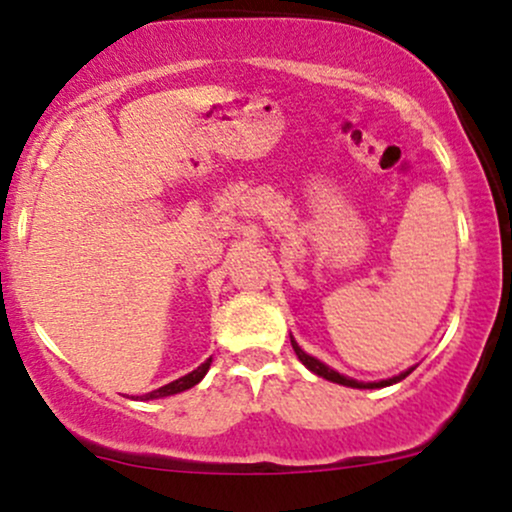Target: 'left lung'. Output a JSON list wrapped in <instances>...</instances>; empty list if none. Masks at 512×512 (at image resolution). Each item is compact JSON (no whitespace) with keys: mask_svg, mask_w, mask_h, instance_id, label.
I'll return each mask as SVG.
<instances>
[{"mask_svg":"<svg viewBox=\"0 0 512 512\" xmlns=\"http://www.w3.org/2000/svg\"><path fill=\"white\" fill-rule=\"evenodd\" d=\"M291 347H294L296 357H299L301 362L306 364V367L311 369L313 374L323 376V379L333 381V384L352 386V389H384V386H391V384H396V381L406 379V376L411 374V369H406V372H401V374H398V376H391V379H384V381H372V384H364V381H355V379H350V376H342L340 372H335V369H330L328 364H323V362H320V359L311 357V355H306V352H303L301 347H299V342H296L294 338H291Z\"/></svg>","mask_w":512,"mask_h":512,"instance_id":"8db88e82","label":"left lung"}]
</instances>
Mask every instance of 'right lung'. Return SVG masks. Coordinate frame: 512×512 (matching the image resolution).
Masks as SVG:
<instances>
[{
    "label": "right lung",
    "mask_w": 512,
    "mask_h": 512,
    "mask_svg": "<svg viewBox=\"0 0 512 512\" xmlns=\"http://www.w3.org/2000/svg\"><path fill=\"white\" fill-rule=\"evenodd\" d=\"M209 367H211V357L206 359V362L201 364V367H196L194 372H189L187 376H179L177 381H170V384L160 386V389H155V391L145 393V396H143V401H153V398H165V396H174V393H179V391H187V389H192V386H196V384H199L201 379H204L206 372H209Z\"/></svg>",
    "instance_id": "obj_1"
}]
</instances>
